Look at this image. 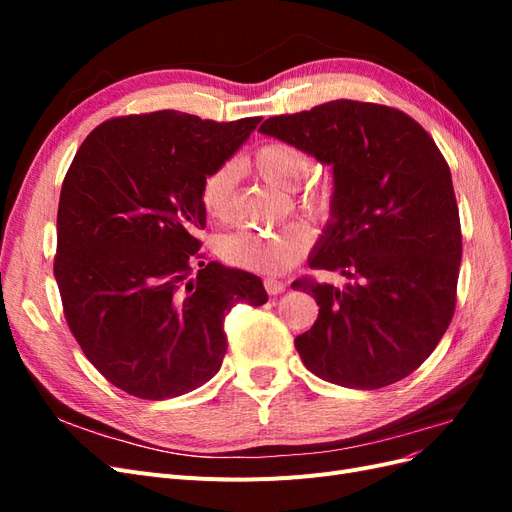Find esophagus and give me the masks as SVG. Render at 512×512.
I'll return each mask as SVG.
<instances>
[{
  "mask_svg": "<svg viewBox=\"0 0 512 512\" xmlns=\"http://www.w3.org/2000/svg\"><path fill=\"white\" fill-rule=\"evenodd\" d=\"M265 290L269 294H282L286 290V282L275 280V277H267V280H265Z\"/></svg>",
  "mask_w": 512,
  "mask_h": 512,
  "instance_id": "1",
  "label": "esophagus"
}]
</instances>
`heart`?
I'll return each instance as SVG.
<instances>
[{"label":"heart","mask_w":512,"mask_h":512,"mask_svg":"<svg viewBox=\"0 0 512 512\" xmlns=\"http://www.w3.org/2000/svg\"><path fill=\"white\" fill-rule=\"evenodd\" d=\"M247 164L273 188L290 192L312 173V156L290 141H267L258 145ZM237 168L222 162L200 181L198 200L209 218L224 222L230 218L235 203ZM292 207L312 220H327L333 209V190L327 183H314L292 194ZM314 232L305 222H288L275 230L250 232L237 230L215 243L220 258L228 265L260 275H280L309 252Z\"/></svg>","instance_id":"1"}]
</instances>
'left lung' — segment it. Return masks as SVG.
Returning <instances> with one entry per match:
<instances>
[{
  "mask_svg": "<svg viewBox=\"0 0 512 512\" xmlns=\"http://www.w3.org/2000/svg\"><path fill=\"white\" fill-rule=\"evenodd\" d=\"M262 134L333 166V220L307 275L292 282L320 305L294 339L303 365L348 389L404 380L436 350L455 314L461 224L451 170L421 123L393 106L333 100L269 117Z\"/></svg>",
  "mask_w": 512,
  "mask_h": 512,
  "instance_id": "obj_1",
  "label": "left lung"
}]
</instances>
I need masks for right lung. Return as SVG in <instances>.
Returning <instances> with one entry per match:
<instances>
[{"label":"right lung","instance_id":"obj_1","mask_svg":"<svg viewBox=\"0 0 512 512\" xmlns=\"http://www.w3.org/2000/svg\"><path fill=\"white\" fill-rule=\"evenodd\" d=\"M260 119L113 117L76 151L53 271L74 339L128 395L160 401L198 389L222 367L230 309L267 303L260 277L205 262L196 237L207 220L200 181Z\"/></svg>","mask_w":512,"mask_h":512}]
</instances>
